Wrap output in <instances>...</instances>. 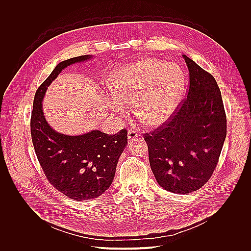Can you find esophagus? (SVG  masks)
Returning a JSON list of instances; mask_svg holds the SVG:
<instances>
[{"label": "esophagus", "mask_w": 251, "mask_h": 251, "mask_svg": "<svg viewBox=\"0 0 251 251\" xmlns=\"http://www.w3.org/2000/svg\"><path fill=\"white\" fill-rule=\"evenodd\" d=\"M137 137H138V133H137L136 131H134V130H129V131H128V139H129L130 141L134 140V139L137 138Z\"/></svg>", "instance_id": "34e87169"}]
</instances>
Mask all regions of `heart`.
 <instances>
[{
	"label": "heart",
	"mask_w": 251,
	"mask_h": 251,
	"mask_svg": "<svg viewBox=\"0 0 251 251\" xmlns=\"http://www.w3.org/2000/svg\"><path fill=\"white\" fill-rule=\"evenodd\" d=\"M185 84L183 71L172 62L144 58L123 65L111 75L110 106L117 115L126 113L134 100V111L148 126L165 122L175 109Z\"/></svg>",
	"instance_id": "obj_1"
}]
</instances>
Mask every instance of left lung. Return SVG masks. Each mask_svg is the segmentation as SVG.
I'll return each instance as SVG.
<instances>
[{"mask_svg": "<svg viewBox=\"0 0 251 251\" xmlns=\"http://www.w3.org/2000/svg\"><path fill=\"white\" fill-rule=\"evenodd\" d=\"M183 56L190 73L187 99L164 123L143 135L157 183L179 195L198 191L211 178L227 134V116L215 78Z\"/></svg>", "mask_w": 251, "mask_h": 251, "instance_id": "8db88e82", "label": "left lung"}]
</instances>
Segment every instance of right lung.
I'll list each match as a JSON object with an SVG mask.
<instances>
[{"mask_svg": "<svg viewBox=\"0 0 251 251\" xmlns=\"http://www.w3.org/2000/svg\"><path fill=\"white\" fill-rule=\"evenodd\" d=\"M81 55L58 63L35 94L30 130L38 161L50 185L74 201L93 200L111 185L116 165L127 145V130L107 135L99 130L81 136H66L47 123L42 100L47 87L68 65L84 61Z\"/></svg>", "mask_w": 251, "mask_h": 251, "instance_id": "add662e5", "label": "right lung"}]
</instances>
